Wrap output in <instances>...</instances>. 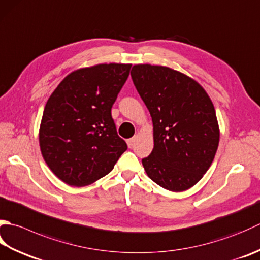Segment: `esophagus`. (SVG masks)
<instances>
[{"mask_svg":"<svg viewBox=\"0 0 260 260\" xmlns=\"http://www.w3.org/2000/svg\"><path fill=\"white\" fill-rule=\"evenodd\" d=\"M135 141H136L135 137H132V139L127 140V145H128V147H133V145H134V143H135Z\"/></svg>","mask_w":260,"mask_h":260,"instance_id":"1","label":"esophagus"}]
</instances>
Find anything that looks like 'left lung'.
<instances>
[{"mask_svg":"<svg viewBox=\"0 0 260 260\" xmlns=\"http://www.w3.org/2000/svg\"><path fill=\"white\" fill-rule=\"evenodd\" d=\"M131 75L153 121L154 147L142 159L147 176L168 190L189 189L211 167L220 141L210 96L166 66L134 65Z\"/></svg>","mask_w":260,"mask_h":260,"instance_id":"left-lung-1","label":"left lung"}]
</instances>
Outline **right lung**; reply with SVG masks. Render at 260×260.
Returning a JSON list of instances; mask_svg holds the SVG:
<instances>
[{
	"mask_svg": "<svg viewBox=\"0 0 260 260\" xmlns=\"http://www.w3.org/2000/svg\"><path fill=\"white\" fill-rule=\"evenodd\" d=\"M131 64H100L74 71L45 106L39 144L49 169L65 184L90 185L113 170L127 150L111 107Z\"/></svg>",
	"mask_w": 260,
	"mask_h": 260,
	"instance_id": "obj_1",
	"label": "right lung"
}]
</instances>
